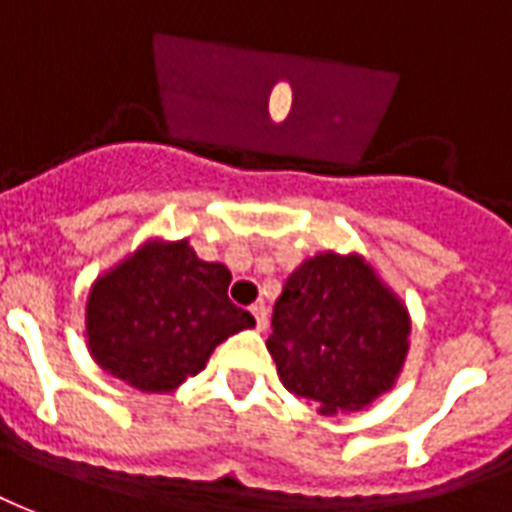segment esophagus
I'll return each instance as SVG.
<instances>
[{
	"instance_id": "esophagus-1",
	"label": "esophagus",
	"mask_w": 512,
	"mask_h": 512,
	"mask_svg": "<svg viewBox=\"0 0 512 512\" xmlns=\"http://www.w3.org/2000/svg\"><path fill=\"white\" fill-rule=\"evenodd\" d=\"M251 313L253 319H256V330H264V327H267V308H264V305H253Z\"/></svg>"
}]
</instances>
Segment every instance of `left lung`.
Returning a JSON list of instances; mask_svg holds the SVG:
<instances>
[{"label":"left lung","mask_w":512,"mask_h":512,"mask_svg":"<svg viewBox=\"0 0 512 512\" xmlns=\"http://www.w3.org/2000/svg\"><path fill=\"white\" fill-rule=\"evenodd\" d=\"M409 311L357 253H316L289 275L267 338L283 387L322 414L360 412L395 384Z\"/></svg>","instance_id":"obj_1"}]
</instances>
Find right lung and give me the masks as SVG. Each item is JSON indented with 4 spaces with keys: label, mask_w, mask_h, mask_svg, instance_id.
<instances>
[{
    "label": "right lung",
    "mask_w": 512,
    "mask_h": 512,
    "mask_svg": "<svg viewBox=\"0 0 512 512\" xmlns=\"http://www.w3.org/2000/svg\"><path fill=\"white\" fill-rule=\"evenodd\" d=\"M231 272L188 240H149L92 283L87 343L95 363L141 393H171L215 346L256 324L229 300Z\"/></svg>",
    "instance_id": "1"
}]
</instances>
